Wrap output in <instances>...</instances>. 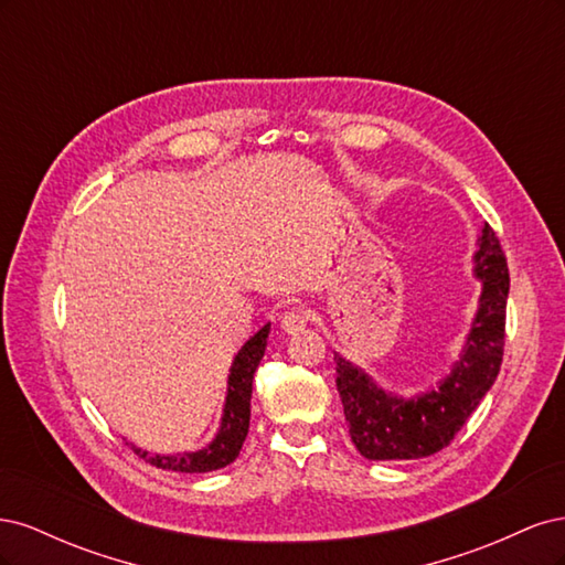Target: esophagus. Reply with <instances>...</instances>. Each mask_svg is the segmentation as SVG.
<instances>
[{
  "label": "esophagus",
  "instance_id": "34e87169",
  "mask_svg": "<svg viewBox=\"0 0 565 565\" xmlns=\"http://www.w3.org/2000/svg\"><path fill=\"white\" fill-rule=\"evenodd\" d=\"M309 322H311V311L303 309V306H297V309L285 311V316H282V320H280V328H282V332H287V334H297V332H301Z\"/></svg>",
  "mask_w": 565,
  "mask_h": 565
}]
</instances>
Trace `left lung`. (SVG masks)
Here are the masks:
<instances>
[{
    "label": "left lung",
    "mask_w": 565,
    "mask_h": 565,
    "mask_svg": "<svg viewBox=\"0 0 565 565\" xmlns=\"http://www.w3.org/2000/svg\"><path fill=\"white\" fill-rule=\"evenodd\" d=\"M476 276L483 280L467 349L450 377L413 401L386 396L363 370L334 355L337 391L353 446L367 459H419L450 446L498 380L504 355L509 268L490 226L478 237Z\"/></svg>",
    "instance_id": "1"
}]
</instances>
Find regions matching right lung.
<instances>
[{
    "label": "right lung",
    "mask_w": 565,
    "mask_h": 565,
    "mask_svg": "<svg viewBox=\"0 0 565 565\" xmlns=\"http://www.w3.org/2000/svg\"><path fill=\"white\" fill-rule=\"evenodd\" d=\"M268 330L270 324H264V328L241 349V353L235 355V361L231 365V377H228L224 419H221V429L207 448H202L198 452H183V455H148V452L136 450L139 457H143L148 465L158 469L181 471V473H204V471H214L231 465V461L241 455V448L249 431L252 380L264 358Z\"/></svg>",
    "instance_id": "obj_1"
}]
</instances>
